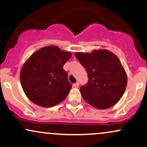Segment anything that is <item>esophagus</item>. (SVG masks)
Returning <instances> with one entry per match:
<instances>
[{
  "mask_svg": "<svg viewBox=\"0 0 147 147\" xmlns=\"http://www.w3.org/2000/svg\"><path fill=\"white\" fill-rule=\"evenodd\" d=\"M74 87H76V88L78 87H79V82H76L75 84H74Z\"/></svg>",
  "mask_w": 147,
  "mask_h": 147,
  "instance_id": "esophagus-1",
  "label": "esophagus"
}]
</instances>
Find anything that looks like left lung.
<instances>
[{"instance_id": "left-lung-1", "label": "left lung", "mask_w": 147, "mask_h": 147, "mask_svg": "<svg viewBox=\"0 0 147 147\" xmlns=\"http://www.w3.org/2000/svg\"><path fill=\"white\" fill-rule=\"evenodd\" d=\"M75 56L87 69L89 77L88 83L80 90L84 100L98 109L114 106L127 84V73L119 58L107 49L76 52Z\"/></svg>"}]
</instances>
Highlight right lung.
I'll return each instance as SVG.
<instances>
[{"label": "right lung", "instance_id": "right-lung-1", "mask_svg": "<svg viewBox=\"0 0 147 147\" xmlns=\"http://www.w3.org/2000/svg\"><path fill=\"white\" fill-rule=\"evenodd\" d=\"M71 52L51 45L35 51L22 65L20 83L27 97L34 104L51 107L67 98L71 89L63 65Z\"/></svg>", "mask_w": 147, "mask_h": 147}]
</instances>
